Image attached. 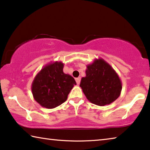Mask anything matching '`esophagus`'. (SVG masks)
Masks as SVG:
<instances>
[{
  "label": "esophagus",
  "mask_w": 150,
  "mask_h": 150,
  "mask_svg": "<svg viewBox=\"0 0 150 150\" xmlns=\"http://www.w3.org/2000/svg\"><path fill=\"white\" fill-rule=\"evenodd\" d=\"M80 80H81V78H80V77H78V78H76V82L77 84H80Z\"/></svg>",
  "instance_id": "obj_1"
}]
</instances>
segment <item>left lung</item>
<instances>
[{"label": "left lung", "instance_id": "1", "mask_svg": "<svg viewBox=\"0 0 150 150\" xmlns=\"http://www.w3.org/2000/svg\"><path fill=\"white\" fill-rule=\"evenodd\" d=\"M86 67V76L81 79L80 86L87 99L100 106L114 102L120 96L122 88L116 71L102 58L95 59Z\"/></svg>", "mask_w": 150, "mask_h": 150}]
</instances>
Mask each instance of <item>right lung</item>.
Masks as SVG:
<instances>
[{"label":"right lung","instance_id":"right-lung-1","mask_svg":"<svg viewBox=\"0 0 150 150\" xmlns=\"http://www.w3.org/2000/svg\"><path fill=\"white\" fill-rule=\"evenodd\" d=\"M62 62H52L42 68L32 83V93L34 100L41 106L52 109L67 100L75 80L63 72Z\"/></svg>","mask_w":150,"mask_h":150}]
</instances>
